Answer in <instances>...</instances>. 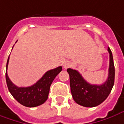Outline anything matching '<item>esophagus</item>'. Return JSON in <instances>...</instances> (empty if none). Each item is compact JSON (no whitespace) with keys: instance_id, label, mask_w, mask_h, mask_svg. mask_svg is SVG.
<instances>
[{"instance_id":"34e87169","label":"esophagus","mask_w":124,"mask_h":124,"mask_svg":"<svg viewBox=\"0 0 124 124\" xmlns=\"http://www.w3.org/2000/svg\"><path fill=\"white\" fill-rule=\"evenodd\" d=\"M70 66V63L69 62H68V61H66V62H64V64H63V66H64V69L69 68Z\"/></svg>"}]
</instances>
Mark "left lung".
<instances>
[{"instance_id":"8db88e82","label":"left lung","mask_w":124,"mask_h":124,"mask_svg":"<svg viewBox=\"0 0 124 124\" xmlns=\"http://www.w3.org/2000/svg\"><path fill=\"white\" fill-rule=\"evenodd\" d=\"M109 68L108 78L101 85H93L87 82L77 70L67 69L70 77V91L74 101L79 105L85 107H94L101 104L108 97L114 85L115 66L110 48Z\"/></svg>"}]
</instances>
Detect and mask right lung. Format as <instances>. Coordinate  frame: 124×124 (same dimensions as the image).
I'll list each match as a JSON object with an SVG mask.
<instances>
[{"instance_id": "obj_1", "label": "right lung", "mask_w": 124, "mask_h": 124, "mask_svg": "<svg viewBox=\"0 0 124 124\" xmlns=\"http://www.w3.org/2000/svg\"><path fill=\"white\" fill-rule=\"evenodd\" d=\"M13 49V48H12ZM9 56L6 66V81L9 92L19 103L27 107H35L43 104L47 101L51 83L55 77L62 70V66L48 70L36 83L26 87L16 86L9 79L7 68Z\"/></svg>"}]
</instances>
